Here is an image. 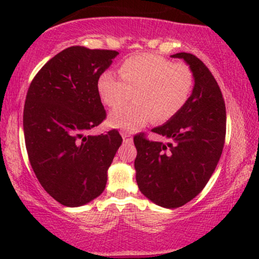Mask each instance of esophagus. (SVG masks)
I'll list each match as a JSON object with an SVG mask.
<instances>
[{"label":"esophagus","mask_w":259,"mask_h":259,"mask_svg":"<svg viewBox=\"0 0 259 259\" xmlns=\"http://www.w3.org/2000/svg\"><path fill=\"white\" fill-rule=\"evenodd\" d=\"M121 138H123L124 142H125V144H132V142H133V136L130 135L129 133L123 132V133H121Z\"/></svg>","instance_id":"1"}]
</instances>
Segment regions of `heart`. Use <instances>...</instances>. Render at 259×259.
I'll list each match as a JSON object with an SVG mask.
<instances>
[{
  "mask_svg": "<svg viewBox=\"0 0 259 259\" xmlns=\"http://www.w3.org/2000/svg\"><path fill=\"white\" fill-rule=\"evenodd\" d=\"M120 77L103 72L97 80V90L106 106L111 108L132 105L109 113L112 127L135 132L153 118L164 123L175 117L191 96L194 73L185 63H173L154 53H141L126 58L119 67Z\"/></svg>",
  "mask_w": 259,
  "mask_h": 259,
  "instance_id": "heart-1",
  "label": "heart"
}]
</instances>
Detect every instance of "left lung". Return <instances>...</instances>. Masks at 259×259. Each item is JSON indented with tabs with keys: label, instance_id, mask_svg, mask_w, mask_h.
Instances as JSON below:
<instances>
[{
	"label": "left lung",
	"instance_id": "left-lung-1",
	"mask_svg": "<svg viewBox=\"0 0 259 259\" xmlns=\"http://www.w3.org/2000/svg\"><path fill=\"white\" fill-rule=\"evenodd\" d=\"M181 58L194 73L191 96L181 111L152 129L169 142L150 141L144 134L134 138L136 183L150 201L178 208L195 198L215 170L227 132V112L218 82L201 59L191 53Z\"/></svg>",
	"mask_w": 259,
	"mask_h": 259
}]
</instances>
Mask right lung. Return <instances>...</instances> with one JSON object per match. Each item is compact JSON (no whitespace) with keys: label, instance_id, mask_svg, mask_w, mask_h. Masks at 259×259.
<instances>
[{"label":"right lung","instance_id":"1","mask_svg":"<svg viewBox=\"0 0 259 259\" xmlns=\"http://www.w3.org/2000/svg\"><path fill=\"white\" fill-rule=\"evenodd\" d=\"M118 55L68 47L41 68L26 94L23 127L31 168L65 207L84 206L102 194L123 141L117 130L89 134L106 118L97 80Z\"/></svg>","mask_w":259,"mask_h":259}]
</instances>
